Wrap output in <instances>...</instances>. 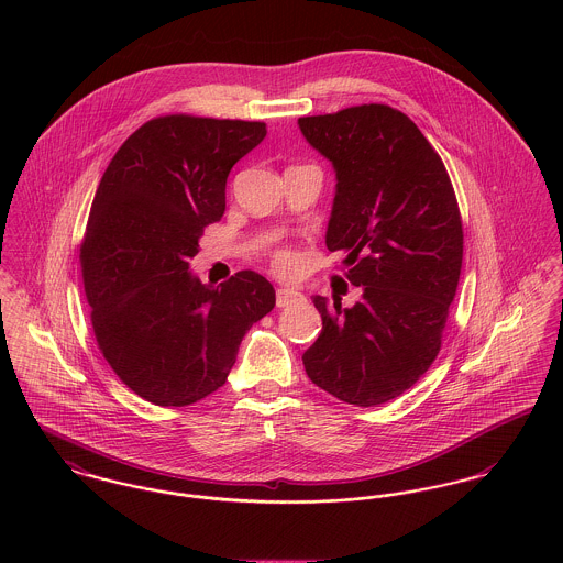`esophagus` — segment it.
<instances>
[{
	"label": "esophagus",
	"instance_id": "esophagus-1",
	"mask_svg": "<svg viewBox=\"0 0 563 563\" xmlns=\"http://www.w3.org/2000/svg\"><path fill=\"white\" fill-rule=\"evenodd\" d=\"M277 308H286V306H290L292 301H299V299H303V295L299 292V290H295V288H277Z\"/></svg>",
	"mask_w": 563,
	"mask_h": 563
}]
</instances>
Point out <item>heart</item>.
Here are the masks:
<instances>
[{"mask_svg": "<svg viewBox=\"0 0 563 563\" xmlns=\"http://www.w3.org/2000/svg\"><path fill=\"white\" fill-rule=\"evenodd\" d=\"M273 266L279 271V273H295L299 268V253L284 246V249H277L273 253Z\"/></svg>", "mask_w": 563, "mask_h": 563, "instance_id": "obj_1", "label": "heart"}]
</instances>
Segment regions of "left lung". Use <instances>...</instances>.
Segmentation results:
<instances>
[{
	"instance_id": "8db88e82",
	"label": "left lung",
	"mask_w": 563,
	"mask_h": 563,
	"mask_svg": "<svg viewBox=\"0 0 563 563\" xmlns=\"http://www.w3.org/2000/svg\"><path fill=\"white\" fill-rule=\"evenodd\" d=\"M335 168L327 249L362 286L353 308L314 297L322 329L308 377L340 401L373 407L409 390L440 353L457 292L464 230L446 166L416 123L386 103L301 117Z\"/></svg>"
}]
</instances>
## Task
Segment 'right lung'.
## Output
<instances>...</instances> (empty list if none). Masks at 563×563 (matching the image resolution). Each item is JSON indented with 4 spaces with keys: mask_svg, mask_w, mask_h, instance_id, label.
Segmentation results:
<instances>
[{
    "mask_svg": "<svg viewBox=\"0 0 563 563\" xmlns=\"http://www.w3.org/2000/svg\"><path fill=\"white\" fill-rule=\"evenodd\" d=\"M266 123L166 114L108 164L80 246L97 346L145 401L184 407L219 390L244 333L275 308L271 282L241 271L221 286L190 275L199 239L225 212L232 166Z\"/></svg>",
    "mask_w": 563,
    "mask_h": 563,
    "instance_id": "right-lung-1",
    "label": "right lung"
}]
</instances>
